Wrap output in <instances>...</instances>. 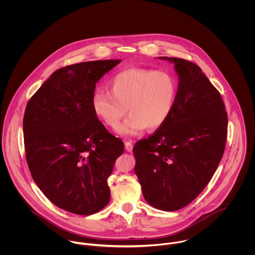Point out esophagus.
<instances>
[{
    "instance_id": "obj_1",
    "label": "esophagus",
    "mask_w": 255,
    "mask_h": 255,
    "mask_svg": "<svg viewBox=\"0 0 255 255\" xmlns=\"http://www.w3.org/2000/svg\"><path fill=\"white\" fill-rule=\"evenodd\" d=\"M132 143L130 142V141H126L125 142V148H126V150L128 151V152H131L132 151Z\"/></svg>"
}]
</instances>
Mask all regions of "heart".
Returning a JSON list of instances; mask_svg holds the SVG:
<instances>
[{"instance_id":"obj_1","label":"heart","mask_w":255,"mask_h":255,"mask_svg":"<svg viewBox=\"0 0 255 255\" xmlns=\"http://www.w3.org/2000/svg\"><path fill=\"white\" fill-rule=\"evenodd\" d=\"M109 85L110 91L94 92L92 109L111 128L120 124L128 110L129 115L116 130L121 136L136 135L147 128H161L177 99V82L164 72L129 69L114 75Z\"/></svg>"}]
</instances>
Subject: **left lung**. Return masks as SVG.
Instances as JSON below:
<instances>
[{
  "label": "left lung",
  "mask_w": 255,
  "mask_h": 255,
  "mask_svg": "<svg viewBox=\"0 0 255 255\" xmlns=\"http://www.w3.org/2000/svg\"><path fill=\"white\" fill-rule=\"evenodd\" d=\"M174 64L177 99L168 121L133 147L134 172L146 201L159 210L189 204L212 179L227 139L228 116L218 90L195 64Z\"/></svg>",
  "instance_id": "obj_1"
}]
</instances>
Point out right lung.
<instances>
[{
	"mask_svg": "<svg viewBox=\"0 0 255 255\" xmlns=\"http://www.w3.org/2000/svg\"><path fill=\"white\" fill-rule=\"evenodd\" d=\"M121 62L62 68L25 109L24 146L32 178L52 203L73 214L91 215L109 203L107 179L124 143L98 120L91 102L96 83Z\"/></svg>",
	"mask_w": 255,
	"mask_h": 255,
	"instance_id": "add662e5",
	"label": "right lung"
}]
</instances>
